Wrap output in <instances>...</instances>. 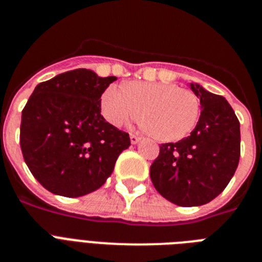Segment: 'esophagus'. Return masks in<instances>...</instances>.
Returning a JSON list of instances; mask_svg holds the SVG:
<instances>
[{
    "instance_id": "1",
    "label": "esophagus",
    "mask_w": 262,
    "mask_h": 262,
    "mask_svg": "<svg viewBox=\"0 0 262 262\" xmlns=\"http://www.w3.org/2000/svg\"><path fill=\"white\" fill-rule=\"evenodd\" d=\"M129 139H131V143L133 144H136V143H139V140H140V135L136 133H131V135H129Z\"/></svg>"
}]
</instances>
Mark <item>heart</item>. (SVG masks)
<instances>
[{"label": "heart", "instance_id": "obj_1", "mask_svg": "<svg viewBox=\"0 0 262 262\" xmlns=\"http://www.w3.org/2000/svg\"><path fill=\"white\" fill-rule=\"evenodd\" d=\"M101 110L108 123L124 126L140 117L154 138L181 140L195 127L201 113L195 94L174 84L134 81L111 85L103 92Z\"/></svg>", "mask_w": 262, "mask_h": 262}]
</instances>
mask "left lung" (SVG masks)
I'll return each mask as SVG.
<instances>
[{"instance_id":"obj_1","label":"left lung","mask_w":262,"mask_h":262,"mask_svg":"<svg viewBox=\"0 0 262 262\" xmlns=\"http://www.w3.org/2000/svg\"><path fill=\"white\" fill-rule=\"evenodd\" d=\"M201 117L190 136L164 143L149 174L155 189L184 207L209 203L226 189L240 159V123L226 98L190 84Z\"/></svg>"}]
</instances>
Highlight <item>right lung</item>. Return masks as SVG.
Here are the masks:
<instances>
[{
	"mask_svg": "<svg viewBox=\"0 0 262 262\" xmlns=\"http://www.w3.org/2000/svg\"><path fill=\"white\" fill-rule=\"evenodd\" d=\"M117 77L69 71L36 85L22 110L19 143L30 172L48 191L81 196L102 186L129 135L101 115V96Z\"/></svg>",
	"mask_w": 262,
	"mask_h": 262,
	"instance_id": "obj_1",
	"label": "right lung"
}]
</instances>
